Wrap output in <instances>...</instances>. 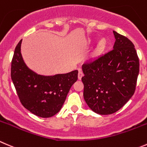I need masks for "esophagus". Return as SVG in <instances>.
Listing matches in <instances>:
<instances>
[{
	"instance_id": "obj_1",
	"label": "esophagus",
	"mask_w": 147,
	"mask_h": 147,
	"mask_svg": "<svg viewBox=\"0 0 147 147\" xmlns=\"http://www.w3.org/2000/svg\"><path fill=\"white\" fill-rule=\"evenodd\" d=\"M83 77V73L80 69H79V72H78V80H81L82 78Z\"/></svg>"
}]
</instances>
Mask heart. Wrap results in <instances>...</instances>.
<instances>
[{"instance_id": "obj_1", "label": "heart", "mask_w": 147, "mask_h": 147, "mask_svg": "<svg viewBox=\"0 0 147 147\" xmlns=\"http://www.w3.org/2000/svg\"><path fill=\"white\" fill-rule=\"evenodd\" d=\"M95 41V39H94V38H89V39H88V40H87V45H92ZM107 46H108V41H107V39L104 37L100 38V39L98 41L95 48H94L93 51H92V53H91V59H98V58L100 57L105 53Z\"/></svg>"}]
</instances>
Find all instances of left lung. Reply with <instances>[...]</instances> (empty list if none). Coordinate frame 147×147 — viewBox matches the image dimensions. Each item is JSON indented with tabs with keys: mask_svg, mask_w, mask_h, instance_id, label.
Wrapping results in <instances>:
<instances>
[{
	"mask_svg": "<svg viewBox=\"0 0 147 147\" xmlns=\"http://www.w3.org/2000/svg\"><path fill=\"white\" fill-rule=\"evenodd\" d=\"M113 32V50L82 66L84 99L92 111L100 115L112 114L129 100L139 72L134 45L126 36Z\"/></svg>",
	"mask_w": 147,
	"mask_h": 147,
	"instance_id": "left-lung-1",
	"label": "left lung"
}]
</instances>
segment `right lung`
Masks as SVG:
<instances>
[{
    "label": "right lung",
    "mask_w": 147,
    "mask_h": 147,
    "mask_svg": "<svg viewBox=\"0 0 147 147\" xmlns=\"http://www.w3.org/2000/svg\"><path fill=\"white\" fill-rule=\"evenodd\" d=\"M22 39L14 51L11 80L21 104L36 116L49 118L62 108L69 89L78 80V70L50 76L39 75L28 67L21 52Z\"/></svg>",
    "instance_id": "right-lung-1"
}]
</instances>
